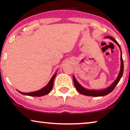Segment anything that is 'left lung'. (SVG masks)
<instances>
[{
  "label": "left lung",
  "mask_w": 130,
  "mask_h": 130,
  "mask_svg": "<svg viewBox=\"0 0 130 130\" xmlns=\"http://www.w3.org/2000/svg\"><path fill=\"white\" fill-rule=\"evenodd\" d=\"M105 38H108L111 39V40H112L113 42H115L118 46L120 48L121 50V69L120 73H119V74L118 76V77L117 78V79L113 82V83L112 84L111 86H109L108 88H106L105 89H102V90H89L87 89H85L83 88V86H82L80 85L78 83V82L76 80V78L74 77L73 76V82L74 86L76 89V90H77L78 92H79L80 93L82 94V95H86V96H103L106 95L108 94L112 91V90L114 89L115 86H117V85L118 84L119 82H120L121 78L122 76V74H123V72H124V63H123V60H122V51L121 50V47L120 45H119L118 42L116 40H115L114 38H112V37L108 36L106 37Z\"/></svg>",
  "instance_id": "left-lung-1"
}]
</instances>
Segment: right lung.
<instances>
[{
	"instance_id": "add662e5",
	"label": "right lung",
	"mask_w": 130,
	"mask_h": 130,
	"mask_svg": "<svg viewBox=\"0 0 130 130\" xmlns=\"http://www.w3.org/2000/svg\"><path fill=\"white\" fill-rule=\"evenodd\" d=\"M56 74H57V73H56L53 75V77H51V79L50 80L49 83H48V84L46 85L44 88L41 89L37 90V91H35V92H29V93H24V92H20L19 91V90H18V91L20 93L22 94V95L30 96L40 97V96H42L47 95V94H48L51 91V90H52L53 87V83H54V78L56 77Z\"/></svg>"
}]
</instances>
